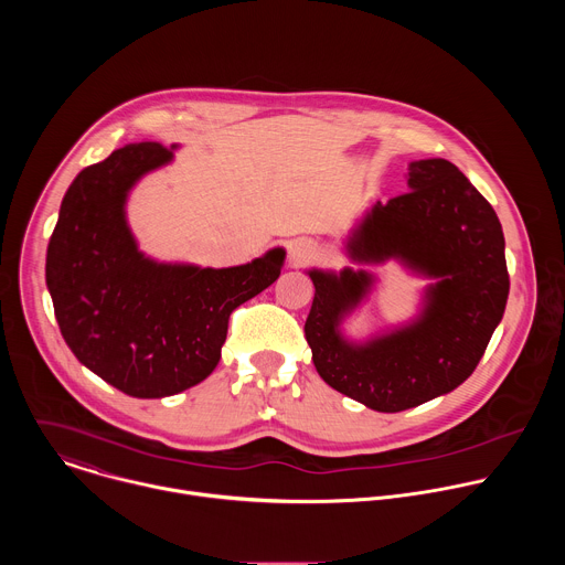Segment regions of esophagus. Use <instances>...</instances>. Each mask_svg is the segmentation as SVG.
I'll list each match as a JSON object with an SVG mask.
<instances>
[{
	"label": "esophagus",
	"mask_w": 565,
	"mask_h": 565,
	"mask_svg": "<svg viewBox=\"0 0 565 565\" xmlns=\"http://www.w3.org/2000/svg\"><path fill=\"white\" fill-rule=\"evenodd\" d=\"M315 257H317V248H315L312 241L299 238V241H292V244L288 246V262L295 268L310 264Z\"/></svg>",
	"instance_id": "obj_1"
}]
</instances>
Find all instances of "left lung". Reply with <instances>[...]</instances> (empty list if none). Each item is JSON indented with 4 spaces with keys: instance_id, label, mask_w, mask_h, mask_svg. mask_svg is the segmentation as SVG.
<instances>
[{
    "instance_id": "1",
    "label": "left lung",
    "mask_w": 565,
    "mask_h": 565,
    "mask_svg": "<svg viewBox=\"0 0 565 565\" xmlns=\"http://www.w3.org/2000/svg\"><path fill=\"white\" fill-rule=\"evenodd\" d=\"M412 192L375 201L344 241L355 264L397 262L434 279L420 312L366 340L342 324L375 286V275L310 268L315 299L306 319L312 364L329 386L382 414L405 412L460 386L503 319L510 277L494 207L445 158L409 163Z\"/></svg>"
}]
</instances>
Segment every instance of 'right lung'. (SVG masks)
<instances>
[{"label": "right lung", "instance_id": "right-lung-1", "mask_svg": "<svg viewBox=\"0 0 565 565\" xmlns=\"http://www.w3.org/2000/svg\"><path fill=\"white\" fill-rule=\"evenodd\" d=\"M134 142L79 172L46 250V286L62 338L98 377L131 397H168L203 382L221 360L236 306L277 281L286 250L232 268L147 257L127 221L136 183L174 160Z\"/></svg>", "mask_w": 565, "mask_h": 565}]
</instances>
